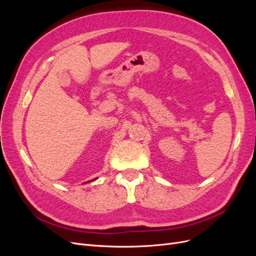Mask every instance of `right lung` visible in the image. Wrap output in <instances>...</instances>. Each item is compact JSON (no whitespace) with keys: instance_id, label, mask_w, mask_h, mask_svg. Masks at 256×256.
<instances>
[{"instance_id":"right-lung-1","label":"right lung","mask_w":256,"mask_h":256,"mask_svg":"<svg viewBox=\"0 0 256 256\" xmlns=\"http://www.w3.org/2000/svg\"><path fill=\"white\" fill-rule=\"evenodd\" d=\"M95 180H96V178H95Z\"/></svg>"}]
</instances>
